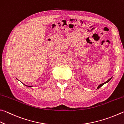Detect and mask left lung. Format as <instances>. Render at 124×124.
<instances>
[{"instance_id": "obj_1", "label": "left lung", "mask_w": 124, "mask_h": 124, "mask_svg": "<svg viewBox=\"0 0 124 124\" xmlns=\"http://www.w3.org/2000/svg\"><path fill=\"white\" fill-rule=\"evenodd\" d=\"M111 78H110L109 79H108V80L106 82H104V83H103V84H100V85H99V86L98 87V88H97V89H99V88H100L101 87V86H102V85H104V84H106V83H107V82H108L110 80H111Z\"/></svg>"}]
</instances>
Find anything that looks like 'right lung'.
<instances>
[{"mask_svg":"<svg viewBox=\"0 0 124 124\" xmlns=\"http://www.w3.org/2000/svg\"><path fill=\"white\" fill-rule=\"evenodd\" d=\"M26 85V86H27V87H32V85Z\"/></svg>","mask_w":124,"mask_h":124,"instance_id":"right-lung-1","label":"right lung"}]
</instances>
